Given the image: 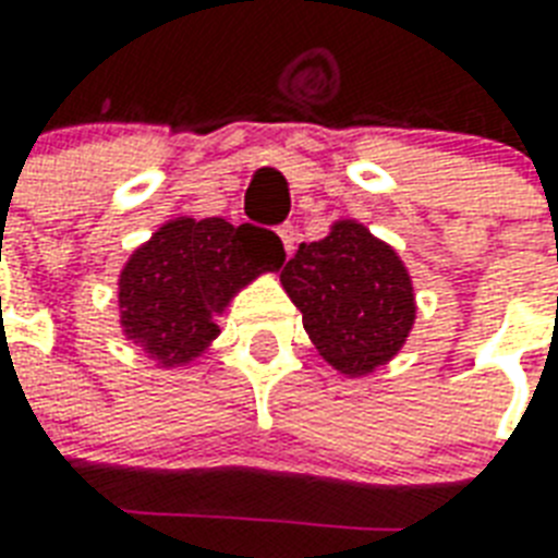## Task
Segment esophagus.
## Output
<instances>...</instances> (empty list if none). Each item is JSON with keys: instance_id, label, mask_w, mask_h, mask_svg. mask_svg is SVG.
I'll return each instance as SVG.
<instances>
[{"instance_id": "obj_1", "label": "esophagus", "mask_w": 558, "mask_h": 558, "mask_svg": "<svg viewBox=\"0 0 558 558\" xmlns=\"http://www.w3.org/2000/svg\"><path fill=\"white\" fill-rule=\"evenodd\" d=\"M278 236L283 240V248H287V254L295 248V228L289 226V222H287V226L278 228Z\"/></svg>"}]
</instances>
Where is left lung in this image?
<instances>
[{
	"instance_id": "1",
	"label": "left lung",
	"mask_w": 558,
	"mask_h": 558,
	"mask_svg": "<svg viewBox=\"0 0 558 558\" xmlns=\"http://www.w3.org/2000/svg\"><path fill=\"white\" fill-rule=\"evenodd\" d=\"M280 283L304 330L344 376H365L397 356L414 327V287L397 252L341 219L318 243H301Z\"/></svg>"
}]
</instances>
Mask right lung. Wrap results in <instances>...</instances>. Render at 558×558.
<instances>
[{"mask_svg":"<svg viewBox=\"0 0 558 558\" xmlns=\"http://www.w3.org/2000/svg\"><path fill=\"white\" fill-rule=\"evenodd\" d=\"M283 243L252 222L179 217L135 248L118 280L126 339L159 365H185L217 339L214 324L236 289L283 266Z\"/></svg>","mask_w":558,"mask_h":558,"instance_id":"add662e5","label":"right lung"}]
</instances>
